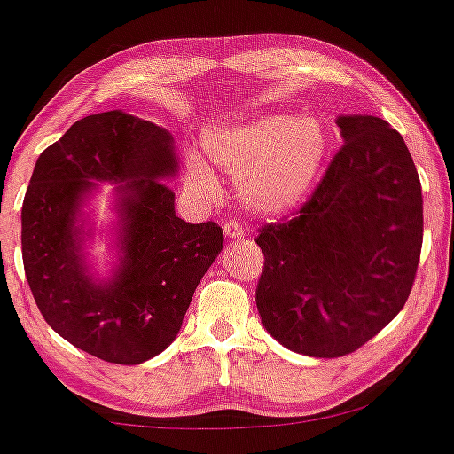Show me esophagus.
Segmentation results:
<instances>
[{"label": "esophagus", "instance_id": "esophagus-1", "mask_svg": "<svg viewBox=\"0 0 454 454\" xmlns=\"http://www.w3.org/2000/svg\"><path fill=\"white\" fill-rule=\"evenodd\" d=\"M223 232H226L228 239H237V241L241 237H245V228L237 220L223 222Z\"/></svg>", "mask_w": 454, "mask_h": 454}]
</instances>
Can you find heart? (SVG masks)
I'll return each instance as SVG.
<instances>
[{"label": "heart", "mask_w": 454, "mask_h": 454, "mask_svg": "<svg viewBox=\"0 0 454 454\" xmlns=\"http://www.w3.org/2000/svg\"><path fill=\"white\" fill-rule=\"evenodd\" d=\"M327 135L315 120L287 114L262 116L205 137L215 165L239 177V199L258 215H283L307 199L324 171ZM188 182L205 194L217 190L213 168L200 158L188 160Z\"/></svg>", "instance_id": "b5f03b06"}]
</instances>
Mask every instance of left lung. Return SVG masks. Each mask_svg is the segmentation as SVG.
I'll return each instance as SVG.
<instances>
[{
  "label": "left lung",
  "instance_id": "1",
  "mask_svg": "<svg viewBox=\"0 0 454 454\" xmlns=\"http://www.w3.org/2000/svg\"><path fill=\"white\" fill-rule=\"evenodd\" d=\"M342 144L309 200L255 239V304L289 351L342 357L406 304L423 245V196L402 135L376 116H340Z\"/></svg>",
  "mask_w": 454,
  "mask_h": 454
}]
</instances>
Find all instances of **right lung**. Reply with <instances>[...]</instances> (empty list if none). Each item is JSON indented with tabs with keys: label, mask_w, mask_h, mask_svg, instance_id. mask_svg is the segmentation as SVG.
Segmentation results:
<instances>
[{
	"label": "right lung",
	"mask_w": 454,
	"mask_h": 454,
	"mask_svg": "<svg viewBox=\"0 0 454 454\" xmlns=\"http://www.w3.org/2000/svg\"><path fill=\"white\" fill-rule=\"evenodd\" d=\"M175 171L171 133L120 109L71 124L35 162L20 234L27 281L46 324L103 362L135 365L165 351L223 247L215 222L175 215L162 182ZM95 181L119 184L123 258L107 282L81 254L79 207Z\"/></svg>",
	"instance_id": "right-lung-1"
}]
</instances>
